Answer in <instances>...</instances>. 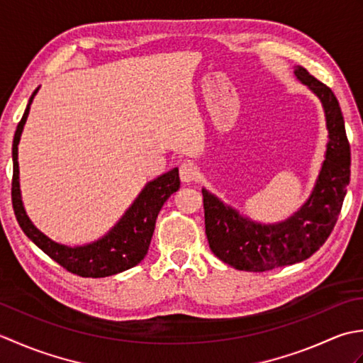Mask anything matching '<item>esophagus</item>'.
I'll list each match as a JSON object with an SVG mask.
<instances>
[{"mask_svg":"<svg viewBox=\"0 0 363 363\" xmlns=\"http://www.w3.org/2000/svg\"><path fill=\"white\" fill-rule=\"evenodd\" d=\"M199 172H198V167L194 164V162H184L179 167V176H181V181L182 182H191L195 181L198 177Z\"/></svg>","mask_w":363,"mask_h":363,"instance_id":"1","label":"esophagus"}]
</instances>
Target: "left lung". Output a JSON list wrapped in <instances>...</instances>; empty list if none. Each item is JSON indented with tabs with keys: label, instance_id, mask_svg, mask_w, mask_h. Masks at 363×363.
Returning <instances> with one entry per match:
<instances>
[{
	"label": "left lung",
	"instance_id": "8db88e82",
	"mask_svg": "<svg viewBox=\"0 0 363 363\" xmlns=\"http://www.w3.org/2000/svg\"><path fill=\"white\" fill-rule=\"evenodd\" d=\"M295 76L323 104L329 142L318 179L301 209L274 225H262L203 189L206 235L212 252L242 272L262 273L309 259L328 240L337 223L351 174V150L334 91L303 67Z\"/></svg>",
	"mask_w": 363,
	"mask_h": 363
}]
</instances>
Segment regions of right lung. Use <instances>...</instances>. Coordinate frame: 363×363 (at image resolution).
I'll return each mask as SVG.
<instances>
[{
  "instance_id": "add662e5",
  "label": "right lung",
  "mask_w": 363,
  "mask_h": 363,
  "mask_svg": "<svg viewBox=\"0 0 363 363\" xmlns=\"http://www.w3.org/2000/svg\"><path fill=\"white\" fill-rule=\"evenodd\" d=\"M37 91L38 87L29 98L12 143V206L18 225L29 240H33L46 256H50L73 274L82 277H106L126 272V269L140 264L148 252L156 218L162 206L174 191L179 190V169L173 168L172 172L164 173L146 184L140 195L135 198V201L130 204L117 225L98 240L82 246H67L51 240L33 225V221L26 215L18 181V143Z\"/></svg>"
}]
</instances>
